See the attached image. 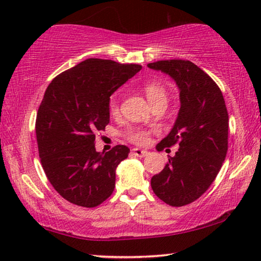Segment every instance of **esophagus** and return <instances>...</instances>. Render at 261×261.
Returning <instances> with one entry per match:
<instances>
[{"label": "esophagus", "instance_id": "esophagus-1", "mask_svg": "<svg viewBox=\"0 0 261 261\" xmlns=\"http://www.w3.org/2000/svg\"><path fill=\"white\" fill-rule=\"evenodd\" d=\"M132 153H133L134 155L140 156V158L147 155V151H144V149H140V148H133V149H132Z\"/></svg>", "mask_w": 261, "mask_h": 261}]
</instances>
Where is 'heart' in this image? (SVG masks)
Wrapping results in <instances>:
<instances>
[{
	"label": "heart",
	"instance_id": "obj_1",
	"mask_svg": "<svg viewBox=\"0 0 261 261\" xmlns=\"http://www.w3.org/2000/svg\"><path fill=\"white\" fill-rule=\"evenodd\" d=\"M144 94L147 97L148 102L154 108L156 106H166L169 99V92L165 85L159 81H148L142 87ZM108 110L113 116L119 115L120 113V94L115 92L110 96L108 101ZM151 130H146L140 127H129L124 132V138L134 145H144L147 142Z\"/></svg>",
	"mask_w": 261,
	"mask_h": 261
}]
</instances>
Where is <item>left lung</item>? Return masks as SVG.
<instances>
[{
  "instance_id": "left-lung-1",
  "label": "left lung",
  "mask_w": 261,
  "mask_h": 261,
  "mask_svg": "<svg viewBox=\"0 0 261 261\" xmlns=\"http://www.w3.org/2000/svg\"><path fill=\"white\" fill-rule=\"evenodd\" d=\"M176 81L180 109L176 123L156 145L179 146L162 172L152 177L153 192L172 206L190 204L208 190L228 151V112L219 85L194 63L183 59L149 63Z\"/></svg>"
}]
</instances>
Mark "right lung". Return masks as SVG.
<instances>
[{
	"instance_id": "obj_1",
	"label": "right lung",
	"mask_w": 261,
	"mask_h": 261,
	"mask_svg": "<svg viewBox=\"0 0 261 261\" xmlns=\"http://www.w3.org/2000/svg\"><path fill=\"white\" fill-rule=\"evenodd\" d=\"M141 70L139 64L90 58L53 78L35 121L38 151L46 177L72 204L94 208L115 188V170L129 148L97 152V132L109 123L108 101Z\"/></svg>"
}]
</instances>
